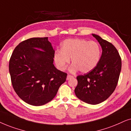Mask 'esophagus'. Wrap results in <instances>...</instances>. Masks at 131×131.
<instances>
[{
	"label": "esophagus",
	"mask_w": 131,
	"mask_h": 131,
	"mask_svg": "<svg viewBox=\"0 0 131 131\" xmlns=\"http://www.w3.org/2000/svg\"><path fill=\"white\" fill-rule=\"evenodd\" d=\"M73 77V76L72 75H69V74H68L67 75V80H69L70 79V78H72Z\"/></svg>",
	"instance_id": "34e87169"
}]
</instances>
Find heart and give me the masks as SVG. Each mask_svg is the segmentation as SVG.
I'll list each match as a JSON object with an SVG mask.
<instances>
[{
    "instance_id": "obj_1",
    "label": "heart",
    "mask_w": 131,
    "mask_h": 131,
    "mask_svg": "<svg viewBox=\"0 0 131 131\" xmlns=\"http://www.w3.org/2000/svg\"><path fill=\"white\" fill-rule=\"evenodd\" d=\"M101 48L95 41L83 39H68L62 43L61 50H57L54 60L60 70L66 69L71 58L72 72L80 70L83 73L90 72L96 67L101 57Z\"/></svg>"
}]
</instances>
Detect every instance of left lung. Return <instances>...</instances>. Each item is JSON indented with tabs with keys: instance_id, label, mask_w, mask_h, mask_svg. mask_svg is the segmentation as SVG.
<instances>
[{
	"instance_id": "obj_1",
	"label": "left lung",
	"mask_w": 131,
	"mask_h": 131,
	"mask_svg": "<svg viewBox=\"0 0 131 131\" xmlns=\"http://www.w3.org/2000/svg\"><path fill=\"white\" fill-rule=\"evenodd\" d=\"M100 43L102 53L98 64L90 72L77 77L75 93L80 100L89 104L105 101L117 85L122 68V59L112 43L92 34Z\"/></svg>"
}]
</instances>
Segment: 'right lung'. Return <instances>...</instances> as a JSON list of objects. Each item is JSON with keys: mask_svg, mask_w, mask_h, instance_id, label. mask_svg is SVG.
<instances>
[{"mask_svg": "<svg viewBox=\"0 0 131 131\" xmlns=\"http://www.w3.org/2000/svg\"><path fill=\"white\" fill-rule=\"evenodd\" d=\"M54 50L48 37L32 38L15 48L9 63L13 87L26 103L44 105L56 95L67 74L53 64Z\"/></svg>", "mask_w": 131, "mask_h": 131, "instance_id": "right-lung-1", "label": "right lung"}]
</instances>
